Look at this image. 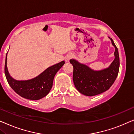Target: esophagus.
Segmentation results:
<instances>
[{
  "label": "esophagus",
  "instance_id": "obj_1",
  "mask_svg": "<svg viewBox=\"0 0 134 134\" xmlns=\"http://www.w3.org/2000/svg\"><path fill=\"white\" fill-rule=\"evenodd\" d=\"M73 58L72 54H69V55H67L66 57H65V62H67V63H68V62H69L70 59H71V58Z\"/></svg>",
  "mask_w": 134,
  "mask_h": 134
}]
</instances>
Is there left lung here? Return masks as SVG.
I'll return each instance as SVG.
<instances>
[{
  "label": "left lung",
  "instance_id": "left-lung-1",
  "mask_svg": "<svg viewBox=\"0 0 134 134\" xmlns=\"http://www.w3.org/2000/svg\"><path fill=\"white\" fill-rule=\"evenodd\" d=\"M109 38L115 49V59L109 67L101 70H93L76 60H70L73 67V83L76 89L84 95L92 97L106 91L114 84L118 76L120 67L118 50L112 39Z\"/></svg>",
  "mask_w": 134,
  "mask_h": 134
}]
</instances>
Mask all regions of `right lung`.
I'll return each mask as SVG.
<instances>
[{"label": "right lung", "mask_w": 134, "mask_h": 134, "mask_svg": "<svg viewBox=\"0 0 134 134\" xmlns=\"http://www.w3.org/2000/svg\"><path fill=\"white\" fill-rule=\"evenodd\" d=\"M65 62L49 67L35 78L29 80L18 81L10 76L7 68V53L5 59V74L9 85L20 97L31 100H38L46 97L53 86L54 77Z\"/></svg>", "instance_id": "add662e5"}]
</instances>
